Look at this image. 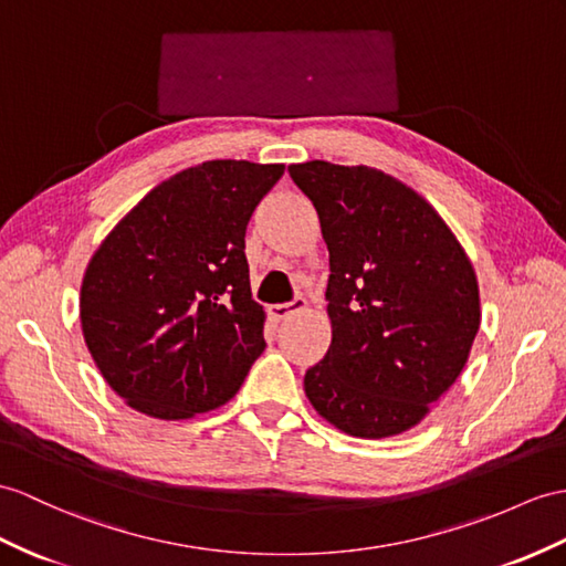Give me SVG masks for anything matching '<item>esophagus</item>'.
Wrapping results in <instances>:
<instances>
[{
    "mask_svg": "<svg viewBox=\"0 0 566 566\" xmlns=\"http://www.w3.org/2000/svg\"><path fill=\"white\" fill-rule=\"evenodd\" d=\"M307 307V300L305 297H295V300H291V302H283V305H273L271 307V316L275 322H283V319H287V316L291 314H295V312H302Z\"/></svg>",
    "mask_w": 566,
    "mask_h": 566,
    "instance_id": "obj_1",
    "label": "esophagus"
}]
</instances>
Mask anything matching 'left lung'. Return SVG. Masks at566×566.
Listing matches in <instances>:
<instances>
[{"label":"left lung","instance_id":"8db88e82","mask_svg":"<svg viewBox=\"0 0 566 566\" xmlns=\"http://www.w3.org/2000/svg\"><path fill=\"white\" fill-rule=\"evenodd\" d=\"M319 213L328 247L331 346L305 394L363 439L416 427L468 363L480 328L471 259L416 189L367 165L287 168Z\"/></svg>","mask_w":566,"mask_h":566}]
</instances>
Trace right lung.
Segmentation results:
<instances>
[{"instance_id":"1","label":"right lung","mask_w":566,"mask_h":566,"mask_svg":"<svg viewBox=\"0 0 566 566\" xmlns=\"http://www.w3.org/2000/svg\"><path fill=\"white\" fill-rule=\"evenodd\" d=\"M283 165L206 160L165 179L91 256L81 331L127 406L185 420L228 403L264 353L247 223Z\"/></svg>"}]
</instances>
